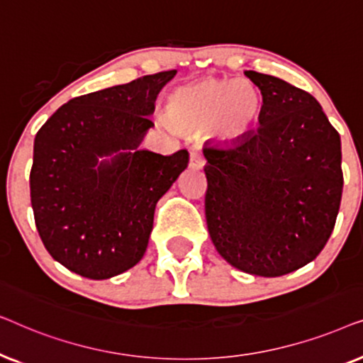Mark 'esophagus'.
Masks as SVG:
<instances>
[{"instance_id":"obj_1","label":"esophagus","mask_w":363,"mask_h":363,"mask_svg":"<svg viewBox=\"0 0 363 363\" xmlns=\"http://www.w3.org/2000/svg\"><path fill=\"white\" fill-rule=\"evenodd\" d=\"M205 157L201 155L200 152H191L190 153V167L195 168V170H200V168L205 167Z\"/></svg>"}]
</instances>
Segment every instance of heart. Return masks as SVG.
Listing matches in <instances>:
<instances>
[{
    "mask_svg": "<svg viewBox=\"0 0 363 363\" xmlns=\"http://www.w3.org/2000/svg\"><path fill=\"white\" fill-rule=\"evenodd\" d=\"M168 118L186 132L210 128L211 135L223 142L246 137L262 112L259 89L246 79L205 77L177 87L167 101Z\"/></svg>",
    "mask_w": 363,
    "mask_h": 363,
    "instance_id": "heart-1",
    "label": "heart"
}]
</instances>
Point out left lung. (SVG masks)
I'll use <instances>...</instances> for the list:
<instances>
[{
    "label": "left lung",
    "mask_w": 363,
    "mask_h": 363,
    "mask_svg": "<svg viewBox=\"0 0 363 363\" xmlns=\"http://www.w3.org/2000/svg\"><path fill=\"white\" fill-rule=\"evenodd\" d=\"M246 76L261 91V125L203 150L206 225L230 264L277 277L315 259L334 231L344 188L340 135L309 92L267 74Z\"/></svg>",
    "instance_id": "8db88e82"
}]
</instances>
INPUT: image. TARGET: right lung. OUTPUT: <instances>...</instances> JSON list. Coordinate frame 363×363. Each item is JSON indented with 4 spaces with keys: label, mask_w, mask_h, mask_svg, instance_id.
<instances>
[{
    "label": "right lung",
    "mask_w": 363,
    "mask_h": 363,
    "mask_svg": "<svg viewBox=\"0 0 363 363\" xmlns=\"http://www.w3.org/2000/svg\"><path fill=\"white\" fill-rule=\"evenodd\" d=\"M177 71L74 97L34 138L29 173L39 236L54 259L108 279L145 255L157 201L188 167V152L140 150L162 87ZM117 152L111 164L98 157Z\"/></svg>",
    "instance_id": "1"
}]
</instances>
